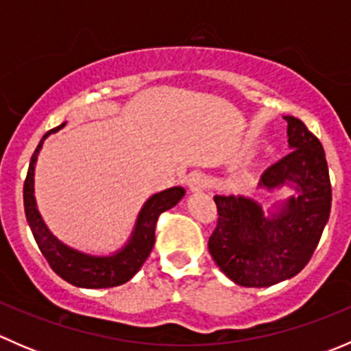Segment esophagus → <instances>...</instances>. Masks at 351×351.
Returning <instances> with one entry per match:
<instances>
[{
	"instance_id": "esophagus-1",
	"label": "esophagus",
	"mask_w": 351,
	"mask_h": 351,
	"mask_svg": "<svg viewBox=\"0 0 351 351\" xmlns=\"http://www.w3.org/2000/svg\"><path fill=\"white\" fill-rule=\"evenodd\" d=\"M186 186H189V190L192 193H198V192H204L205 189L208 186V180L207 176L204 175V173H192V175L186 178Z\"/></svg>"
}]
</instances>
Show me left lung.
<instances>
[{
  "mask_svg": "<svg viewBox=\"0 0 351 351\" xmlns=\"http://www.w3.org/2000/svg\"><path fill=\"white\" fill-rule=\"evenodd\" d=\"M290 153L261 175L260 189L289 186L295 195L265 215L256 200L215 195L219 221L208 251L222 274L241 287H270L302 270L319 243L331 210V183L319 139L287 115Z\"/></svg>",
  "mask_w": 351,
  "mask_h": 351,
  "instance_id": "obj_1",
  "label": "left lung"
}]
</instances>
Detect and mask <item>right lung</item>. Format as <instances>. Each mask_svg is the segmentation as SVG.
Wrapping results in <instances>:
<instances>
[{
  "label": "right lung",
  "instance_id": "1",
  "mask_svg": "<svg viewBox=\"0 0 351 351\" xmlns=\"http://www.w3.org/2000/svg\"><path fill=\"white\" fill-rule=\"evenodd\" d=\"M64 125L66 122L56 129L49 130L42 137L30 159V166H28L23 185V205L27 222L30 226L35 241H37L38 250L42 251L52 270L62 280L69 282L74 287H81V289H107V287L122 285L129 282L141 270L144 261L147 260L156 241L154 231L159 215L175 207L182 200L185 195V189L183 186H171V189H166L147 198L146 204L141 208L139 215H137L136 226H134L129 241L115 253L100 256V254H90L76 250V247L67 246L66 243H62L61 239H58L49 231L47 224L38 212L34 195L35 162H37L38 153L44 146V141L51 134L61 130Z\"/></svg>",
  "mask_w": 351,
  "mask_h": 351
}]
</instances>
